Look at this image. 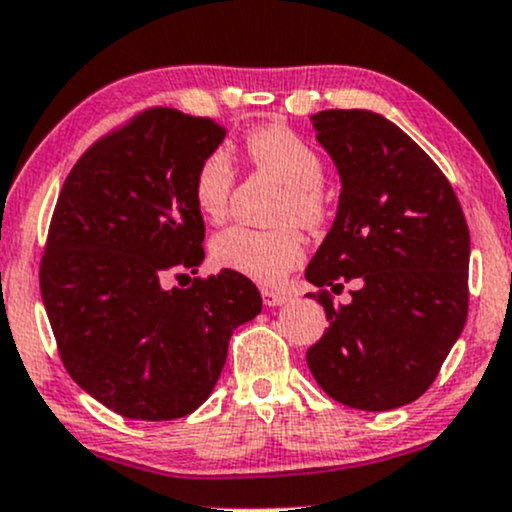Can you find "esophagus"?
Segmentation results:
<instances>
[{
  "label": "esophagus",
  "instance_id": "esophagus-1",
  "mask_svg": "<svg viewBox=\"0 0 512 512\" xmlns=\"http://www.w3.org/2000/svg\"><path fill=\"white\" fill-rule=\"evenodd\" d=\"M261 297H263V304H266V306H282L287 302V299H290L285 292L268 290V287H266V290H261Z\"/></svg>",
  "mask_w": 512,
  "mask_h": 512
}]
</instances>
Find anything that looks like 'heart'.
<instances>
[{
    "label": "heart",
    "mask_w": 512,
    "mask_h": 512,
    "mask_svg": "<svg viewBox=\"0 0 512 512\" xmlns=\"http://www.w3.org/2000/svg\"><path fill=\"white\" fill-rule=\"evenodd\" d=\"M244 155L251 167L285 184L278 220H297L304 227H321L328 218V196L323 191V160L314 146L285 126H261L244 138ZM234 170L222 150L203 158L194 179V201L203 218L222 220L230 206ZM218 268L244 278L273 285L302 261L304 239L294 225L273 230L232 225L210 244Z\"/></svg>",
    "instance_id": "b5f03b06"
}]
</instances>
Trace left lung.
<instances>
[{
  "label": "left lung",
  "instance_id": "1",
  "mask_svg": "<svg viewBox=\"0 0 512 512\" xmlns=\"http://www.w3.org/2000/svg\"><path fill=\"white\" fill-rule=\"evenodd\" d=\"M316 141L340 174L333 227L306 266L330 326L306 364L333 400L388 412L434 383L467 321L470 230L453 186L400 126L371 110H323Z\"/></svg>",
  "mask_w": 512,
  "mask_h": 512
}]
</instances>
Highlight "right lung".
Segmentation results:
<instances>
[{
    "label": "right lung",
    "instance_id": "right-lung-1",
    "mask_svg": "<svg viewBox=\"0 0 512 512\" xmlns=\"http://www.w3.org/2000/svg\"><path fill=\"white\" fill-rule=\"evenodd\" d=\"M222 138L213 119L153 107L93 143L57 198L42 304L69 376L122 417L194 412L218 383L234 328L261 314V292L232 270L162 285L206 256L194 179Z\"/></svg>",
    "mask_w": 512,
    "mask_h": 512
}]
</instances>
